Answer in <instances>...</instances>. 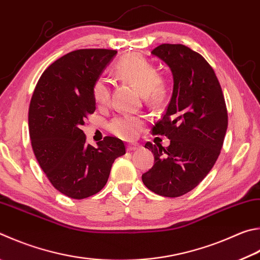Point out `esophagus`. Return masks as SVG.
<instances>
[{
    "instance_id": "1",
    "label": "esophagus",
    "mask_w": 260,
    "mask_h": 260,
    "mask_svg": "<svg viewBox=\"0 0 260 260\" xmlns=\"http://www.w3.org/2000/svg\"><path fill=\"white\" fill-rule=\"evenodd\" d=\"M140 149V144H136V143H132L127 145V150L128 151H135V150H139Z\"/></svg>"
}]
</instances>
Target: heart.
<instances>
[{
	"label": "heart",
	"instance_id": "b5f03b06",
	"mask_svg": "<svg viewBox=\"0 0 260 260\" xmlns=\"http://www.w3.org/2000/svg\"><path fill=\"white\" fill-rule=\"evenodd\" d=\"M116 75L119 81L135 87L149 96L151 101H158L164 95V85L158 77L157 69L143 56L131 54L121 58L116 66ZM92 96L99 106L108 105L110 88L106 81L99 78L92 84ZM143 127V120L138 117L120 116L112 119L108 128L121 139L132 140L138 136Z\"/></svg>",
	"mask_w": 260,
	"mask_h": 260
}]
</instances>
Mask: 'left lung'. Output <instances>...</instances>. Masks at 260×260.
Returning <instances> with one entry per match:
<instances>
[{
	"label": "left lung",
	"mask_w": 260,
	"mask_h": 260,
	"mask_svg": "<svg viewBox=\"0 0 260 260\" xmlns=\"http://www.w3.org/2000/svg\"><path fill=\"white\" fill-rule=\"evenodd\" d=\"M151 54L173 74V94L153 135L171 140L167 148L145 143L154 155L142 175L144 185L159 196L176 198L193 190L214 167L228 129V110L214 69L182 44H161Z\"/></svg>",
	"instance_id": "8db88e82"
}]
</instances>
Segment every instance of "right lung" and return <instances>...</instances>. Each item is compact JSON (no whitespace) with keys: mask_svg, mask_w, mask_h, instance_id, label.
Here are the masks:
<instances>
[{"mask_svg":"<svg viewBox=\"0 0 260 260\" xmlns=\"http://www.w3.org/2000/svg\"><path fill=\"white\" fill-rule=\"evenodd\" d=\"M116 54L105 49L70 52L46 68L31 96L28 125L35 157L52 185L73 199L101 191L112 164L126 153L121 140L107 136L93 146L81 129L95 111L92 84Z\"/></svg>","mask_w":260,"mask_h":260,"instance_id":"1","label":"right lung"}]
</instances>
